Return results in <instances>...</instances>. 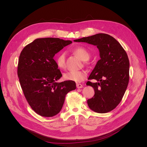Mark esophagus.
Masks as SVG:
<instances>
[{
    "label": "esophagus",
    "mask_w": 147,
    "mask_h": 147,
    "mask_svg": "<svg viewBox=\"0 0 147 147\" xmlns=\"http://www.w3.org/2000/svg\"><path fill=\"white\" fill-rule=\"evenodd\" d=\"M76 86H77V88L80 89V88H83V84H80V83H77V84H76Z\"/></svg>",
    "instance_id": "34e87169"
}]
</instances>
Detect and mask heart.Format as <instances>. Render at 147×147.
Returning <instances> with one entry per match:
<instances>
[{
    "mask_svg": "<svg viewBox=\"0 0 147 147\" xmlns=\"http://www.w3.org/2000/svg\"><path fill=\"white\" fill-rule=\"evenodd\" d=\"M73 53L80 59L86 62L90 58V53L85 48L79 46L73 49ZM55 62L57 67L60 69H64L65 67V53L61 52L58 54L55 58ZM86 73L83 70L71 71L67 72L64 74V78L65 80L73 81L76 83L82 82L85 79Z\"/></svg>",
    "mask_w": 147,
    "mask_h": 147,
    "instance_id": "heart-1",
    "label": "heart"
}]
</instances>
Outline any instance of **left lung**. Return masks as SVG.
I'll return each instance as SVG.
<instances>
[{"mask_svg": "<svg viewBox=\"0 0 147 147\" xmlns=\"http://www.w3.org/2000/svg\"><path fill=\"white\" fill-rule=\"evenodd\" d=\"M96 46L100 59L91 72L86 85L93 87L95 95L87 102L90 109L98 113L114 110L123 98L129 80V61L127 53L115 38L99 33L74 40Z\"/></svg>", "mask_w": 147, "mask_h": 147, "instance_id": "1", "label": "left lung"}]
</instances>
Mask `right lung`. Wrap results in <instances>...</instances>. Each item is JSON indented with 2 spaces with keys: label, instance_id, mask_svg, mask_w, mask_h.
I'll return each instance as SVG.
<instances>
[{
  "label": "right lung",
  "instance_id": "1",
  "mask_svg": "<svg viewBox=\"0 0 147 147\" xmlns=\"http://www.w3.org/2000/svg\"><path fill=\"white\" fill-rule=\"evenodd\" d=\"M71 40L40 38L27 45L18 60V76L23 93L32 109L43 117H53L63 106L65 95L76 89L73 81H57L62 74L53 57Z\"/></svg>",
  "mask_w": 147,
  "mask_h": 147
}]
</instances>
